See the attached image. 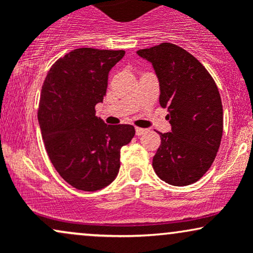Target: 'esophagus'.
Listing matches in <instances>:
<instances>
[{"mask_svg": "<svg viewBox=\"0 0 253 253\" xmlns=\"http://www.w3.org/2000/svg\"><path fill=\"white\" fill-rule=\"evenodd\" d=\"M147 132V129H144V128H140V127H136L135 128V134L136 135H143L145 133Z\"/></svg>", "mask_w": 253, "mask_h": 253, "instance_id": "34e87169", "label": "esophagus"}]
</instances>
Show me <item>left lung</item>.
Returning <instances> with one entry per match:
<instances>
[{"label":"left lung","mask_w":253,"mask_h":253,"mask_svg":"<svg viewBox=\"0 0 253 253\" xmlns=\"http://www.w3.org/2000/svg\"><path fill=\"white\" fill-rule=\"evenodd\" d=\"M136 53L152 63L159 103L168 108L171 132L161 133L152 167L162 181L184 187L210 170L221 143L223 113L219 90L207 69L175 43L162 42Z\"/></svg>","instance_id":"left-lung-1"}]
</instances>
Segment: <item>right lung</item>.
<instances>
[{
  "label": "right lung",
  "mask_w": 253,
  "mask_h": 253,
  "mask_svg": "<svg viewBox=\"0 0 253 253\" xmlns=\"http://www.w3.org/2000/svg\"><path fill=\"white\" fill-rule=\"evenodd\" d=\"M124 56V50L76 48L51 66L42 84L38 120L46 152L78 190L96 191L114 181L121 147L135 134L132 125H106L95 115L110 69Z\"/></svg>",
  "instance_id": "1"
}]
</instances>
